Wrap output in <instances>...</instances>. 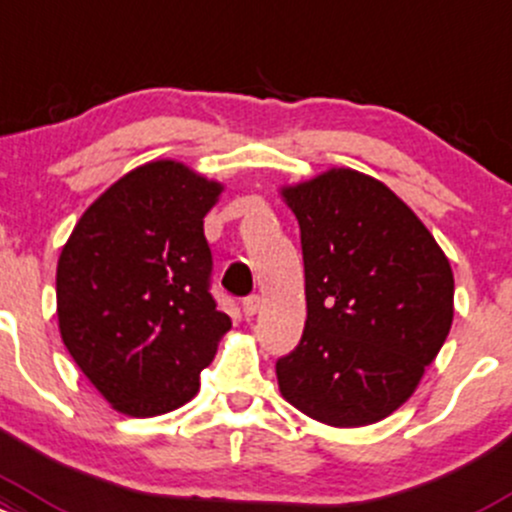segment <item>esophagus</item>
I'll return each mask as SVG.
<instances>
[{"instance_id": "esophagus-1", "label": "esophagus", "mask_w": 512, "mask_h": 512, "mask_svg": "<svg viewBox=\"0 0 512 512\" xmlns=\"http://www.w3.org/2000/svg\"><path fill=\"white\" fill-rule=\"evenodd\" d=\"M262 308V299L257 294H250L247 296V299L243 301V311H245V316H255L257 311H260Z\"/></svg>"}]
</instances>
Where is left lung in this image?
<instances>
[{
    "label": "left lung",
    "instance_id": "8db88e82",
    "mask_svg": "<svg viewBox=\"0 0 512 512\" xmlns=\"http://www.w3.org/2000/svg\"><path fill=\"white\" fill-rule=\"evenodd\" d=\"M301 228L306 328L277 359L291 406L333 428L396 411L445 345L454 277L420 218L376 179L330 170L284 189Z\"/></svg>",
    "mask_w": 512,
    "mask_h": 512
}]
</instances>
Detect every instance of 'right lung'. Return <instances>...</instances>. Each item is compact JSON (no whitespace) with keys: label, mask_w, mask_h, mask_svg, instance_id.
I'll return each instance as SVG.
<instances>
[{"label":"right lung","mask_w":512,"mask_h":512,"mask_svg":"<svg viewBox=\"0 0 512 512\" xmlns=\"http://www.w3.org/2000/svg\"><path fill=\"white\" fill-rule=\"evenodd\" d=\"M221 189L179 162H148L111 184L63 247L60 335L116 411L150 418L192 401L230 330L204 235Z\"/></svg>","instance_id":"right-lung-1"}]
</instances>
